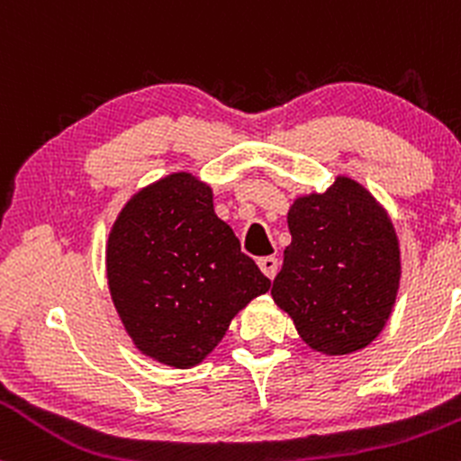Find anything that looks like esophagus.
<instances>
[{
    "label": "esophagus",
    "instance_id": "1",
    "mask_svg": "<svg viewBox=\"0 0 461 461\" xmlns=\"http://www.w3.org/2000/svg\"><path fill=\"white\" fill-rule=\"evenodd\" d=\"M258 267L262 268V273L267 275L268 279H273L275 275H277L279 262H277V258H275V256H264V258H260V260H258Z\"/></svg>",
    "mask_w": 461,
    "mask_h": 461
}]
</instances>
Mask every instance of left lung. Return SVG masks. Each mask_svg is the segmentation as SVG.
Instances as JSON below:
<instances>
[{
  "mask_svg": "<svg viewBox=\"0 0 461 461\" xmlns=\"http://www.w3.org/2000/svg\"><path fill=\"white\" fill-rule=\"evenodd\" d=\"M293 242L273 299L305 345L325 356L368 347L393 312L401 277L393 221L362 184L336 177L290 205Z\"/></svg>",
  "mask_w": 461,
  "mask_h": 461,
  "instance_id": "1",
  "label": "left lung"
}]
</instances>
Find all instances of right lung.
I'll return each mask as SVG.
<instances>
[{
    "mask_svg": "<svg viewBox=\"0 0 461 461\" xmlns=\"http://www.w3.org/2000/svg\"><path fill=\"white\" fill-rule=\"evenodd\" d=\"M114 308L145 356L176 368L199 364L234 316L271 288L214 214L212 188L173 173L139 190L105 247Z\"/></svg>",
    "mask_w": 461,
    "mask_h": 461,
    "instance_id": "right-lung-1",
    "label": "right lung"
}]
</instances>
